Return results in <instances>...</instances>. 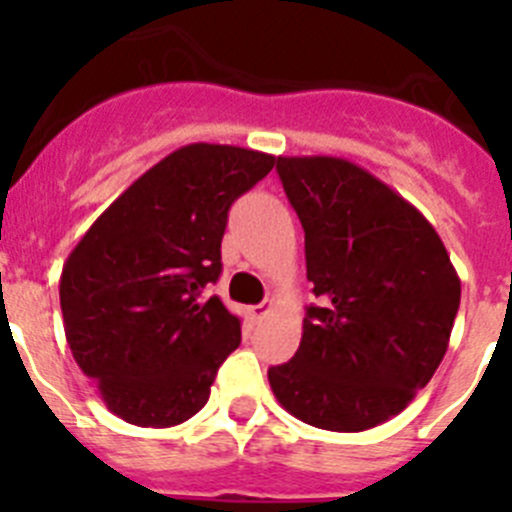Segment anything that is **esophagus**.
I'll list each match as a JSON object with an SVG mask.
<instances>
[{
    "mask_svg": "<svg viewBox=\"0 0 512 512\" xmlns=\"http://www.w3.org/2000/svg\"><path fill=\"white\" fill-rule=\"evenodd\" d=\"M271 307H274V305H271V300H264V302H261V305H253L251 307L253 320H264L266 315H269V312H271Z\"/></svg>",
    "mask_w": 512,
    "mask_h": 512,
    "instance_id": "esophagus-1",
    "label": "esophagus"
}]
</instances>
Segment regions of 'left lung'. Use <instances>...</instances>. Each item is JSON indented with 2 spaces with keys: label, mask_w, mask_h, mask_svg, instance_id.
Wrapping results in <instances>:
<instances>
[{
  "label": "left lung",
  "mask_w": 512,
  "mask_h": 512,
  "mask_svg": "<svg viewBox=\"0 0 512 512\" xmlns=\"http://www.w3.org/2000/svg\"><path fill=\"white\" fill-rule=\"evenodd\" d=\"M305 228L302 341L269 384L289 415L359 433L402 413L449 348L461 282L449 251L405 197L346 158L279 156Z\"/></svg>",
  "instance_id": "left-lung-1"
}]
</instances>
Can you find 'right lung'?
I'll return each instance as SVG.
<instances>
[{"instance_id":"1","label":"right lung","mask_w":512,"mask_h":512,"mask_svg":"<svg viewBox=\"0 0 512 512\" xmlns=\"http://www.w3.org/2000/svg\"><path fill=\"white\" fill-rule=\"evenodd\" d=\"M274 164L251 148H179L69 253L58 289L66 341L125 423L169 428L205 408L217 369L241 343V320L202 289L223 269L230 205Z\"/></svg>"}]
</instances>
